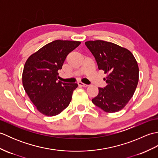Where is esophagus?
Here are the masks:
<instances>
[{
    "label": "esophagus",
    "instance_id": "obj_1",
    "mask_svg": "<svg viewBox=\"0 0 158 158\" xmlns=\"http://www.w3.org/2000/svg\"><path fill=\"white\" fill-rule=\"evenodd\" d=\"M77 84H78L79 86H81V87H88V85L85 84V83H83L82 82H78L77 83Z\"/></svg>",
    "mask_w": 158,
    "mask_h": 158
}]
</instances>
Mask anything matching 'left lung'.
Returning <instances> with one entry per match:
<instances>
[{
    "label": "left lung",
    "mask_w": 158,
    "mask_h": 158,
    "mask_svg": "<svg viewBox=\"0 0 158 158\" xmlns=\"http://www.w3.org/2000/svg\"><path fill=\"white\" fill-rule=\"evenodd\" d=\"M94 56L99 70L106 74V86L98 88L92 102L106 113L123 109L132 98L138 85L139 69L131 52L113 43L101 40L85 43Z\"/></svg>",
    "instance_id": "8db88e82"
}]
</instances>
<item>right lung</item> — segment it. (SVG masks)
<instances>
[{"mask_svg":"<svg viewBox=\"0 0 158 158\" xmlns=\"http://www.w3.org/2000/svg\"><path fill=\"white\" fill-rule=\"evenodd\" d=\"M80 41L56 40L32 53L26 60L22 73L25 92L40 113L55 116L62 112L71 101L78 85L57 81L67 55Z\"/></svg>","mask_w":158,"mask_h":158,"instance_id":"add662e5","label":"right lung"}]
</instances>
